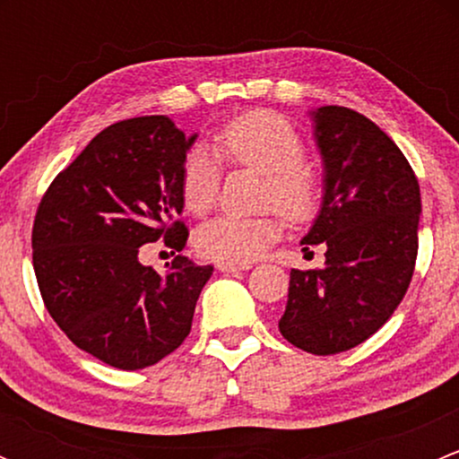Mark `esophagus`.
Wrapping results in <instances>:
<instances>
[{
    "instance_id": "34e87169",
    "label": "esophagus",
    "mask_w": 459,
    "mask_h": 459,
    "mask_svg": "<svg viewBox=\"0 0 459 459\" xmlns=\"http://www.w3.org/2000/svg\"><path fill=\"white\" fill-rule=\"evenodd\" d=\"M251 264H230V262H220L217 264V271L221 273H238V271H248Z\"/></svg>"
}]
</instances>
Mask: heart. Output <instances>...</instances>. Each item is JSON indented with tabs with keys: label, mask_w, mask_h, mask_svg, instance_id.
Returning a JSON list of instances; mask_svg holds the SVG:
<instances>
[{
	"label": "heart",
	"mask_w": 459,
	"mask_h": 459,
	"mask_svg": "<svg viewBox=\"0 0 459 459\" xmlns=\"http://www.w3.org/2000/svg\"><path fill=\"white\" fill-rule=\"evenodd\" d=\"M307 142L293 124L271 110L230 119L215 135V151L193 146L179 169V195L191 215L204 217L220 195L221 160L264 175L262 208H275L289 221H308L322 206V178L307 161ZM275 215H221L195 235L200 255L215 262L248 264L280 238Z\"/></svg>",
	"instance_id": "1"
}]
</instances>
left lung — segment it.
<instances>
[{
	"label": "left lung",
	"mask_w": 459,
	"mask_h": 459,
	"mask_svg": "<svg viewBox=\"0 0 459 459\" xmlns=\"http://www.w3.org/2000/svg\"><path fill=\"white\" fill-rule=\"evenodd\" d=\"M313 117L326 193L302 244H324L326 264L290 271L280 333L307 353L335 355L368 340L404 299L422 197L409 160L377 124L344 106Z\"/></svg>",
	"instance_id": "obj_1"
}]
</instances>
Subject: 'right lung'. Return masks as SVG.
Returning a JSON list of instances; mask_svg holds the SVG:
<instances>
[{
    "mask_svg": "<svg viewBox=\"0 0 459 459\" xmlns=\"http://www.w3.org/2000/svg\"><path fill=\"white\" fill-rule=\"evenodd\" d=\"M195 135L164 115L122 119L50 182L32 224V266L50 317L77 349L122 371L179 349L212 266L184 255L160 275L143 244L186 247L179 169Z\"/></svg>",
    "mask_w": 459,
    "mask_h": 459,
    "instance_id": "1",
    "label": "right lung"
}]
</instances>
